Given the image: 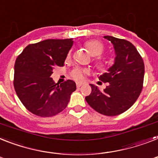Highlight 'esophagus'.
<instances>
[{
	"instance_id": "esophagus-1",
	"label": "esophagus",
	"mask_w": 158,
	"mask_h": 158,
	"mask_svg": "<svg viewBox=\"0 0 158 158\" xmlns=\"http://www.w3.org/2000/svg\"><path fill=\"white\" fill-rule=\"evenodd\" d=\"M82 84H83V83H76L77 88H79L80 86H82Z\"/></svg>"
}]
</instances>
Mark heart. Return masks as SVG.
<instances>
[{"label":"heart","mask_w":158,"mask_h":158,"mask_svg":"<svg viewBox=\"0 0 158 158\" xmlns=\"http://www.w3.org/2000/svg\"><path fill=\"white\" fill-rule=\"evenodd\" d=\"M84 47L87 48L88 52L90 53L91 56L92 57H96V63L98 66H103L106 63V61L105 59L102 58V57L100 56V55L104 51V44L101 43L99 40H90L88 41L85 42L84 43ZM70 53L68 54L67 58H70ZM85 70H83V69H80V68H76L75 70H73L72 73H71V75L74 79H75L76 80H82L85 75Z\"/></svg>","instance_id":"b5f03b06"}]
</instances>
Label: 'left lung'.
Listing matches in <instances>:
<instances>
[{
	"label": "left lung",
	"instance_id": "left-lung-1",
	"mask_svg": "<svg viewBox=\"0 0 158 158\" xmlns=\"http://www.w3.org/2000/svg\"><path fill=\"white\" fill-rule=\"evenodd\" d=\"M104 38L112 44L114 62L99 79L109 83L104 91L94 84L92 92L85 97L88 105L106 116H116L127 111L136 101L143 88L144 64L136 48L126 40L110 35Z\"/></svg>",
	"mask_w": 158,
	"mask_h": 158
}]
</instances>
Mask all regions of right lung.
Wrapping results in <instances>:
<instances>
[{
    "instance_id": "right-lung-1",
    "label": "right lung",
    "mask_w": 158,
    "mask_h": 158,
    "mask_svg": "<svg viewBox=\"0 0 158 158\" xmlns=\"http://www.w3.org/2000/svg\"><path fill=\"white\" fill-rule=\"evenodd\" d=\"M72 39L45 40L29 44L17 57L15 86L19 100L34 114L51 117L66 109L70 95L76 89L73 80L61 83L52 81V70L63 66Z\"/></svg>"
}]
</instances>
